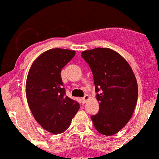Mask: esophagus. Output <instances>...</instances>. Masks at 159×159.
Returning a JSON list of instances; mask_svg holds the SVG:
<instances>
[{
    "label": "esophagus",
    "mask_w": 159,
    "mask_h": 159,
    "mask_svg": "<svg viewBox=\"0 0 159 159\" xmlns=\"http://www.w3.org/2000/svg\"><path fill=\"white\" fill-rule=\"evenodd\" d=\"M89 99V96L85 95V97H83L82 99H81V101H82V103H83V104H85V103H86V101H88Z\"/></svg>",
    "instance_id": "obj_1"
}]
</instances>
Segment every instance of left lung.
<instances>
[{
	"label": "left lung",
	"instance_id": "1",
	"mask_svg": "<svg viewBox=\"0 0 159 159\" xmlns=\"http://www.w3.org/2000/svg\"><path fill=\"white\" fill-rule=\"evenodd\" d=\"M93 75L99 112L91 116L97 131L112 135L120 131L132 116L138 85L129 64L119 53L97 48L81 52Z\"/></svg>",
	"mask_w": 159,
	"mask_h": 159
}]
</instances>
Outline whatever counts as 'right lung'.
Instances as JSON below:
<instances>
[{
    "label": "right lung",
    "mask_w": 159,
    "mask_h": 159,
    "mask_svg": "<svg viewBox=\"0 0 159 159\" xmlns=\"http://www.w3.org/2000/svg\"><path fill=\"white\" fill-rule=\"evenodd\" d=\"M75 51L53 48L41 54L31 65L26 81L28 106L43 129L60 134L70 125L80 105L66 96L61 70Z\"/></svg>",
    "instance_id": "right-lung-1"
}]
</instances>
